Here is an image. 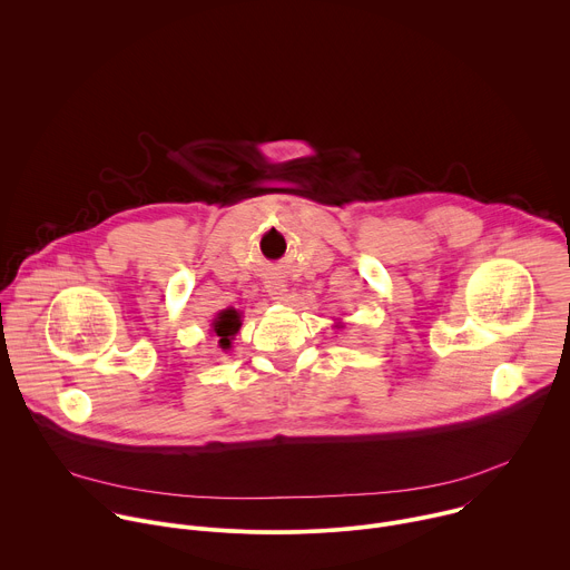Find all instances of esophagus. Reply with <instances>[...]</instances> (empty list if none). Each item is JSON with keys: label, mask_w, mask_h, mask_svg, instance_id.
<instances>
[{"label": "esophagus", "mask_w": 570, "mask_h": 570, "mask_svg": "<svg viewBox=\"0 0 570 570\" xmlns=\"http://www.w3.org/2000/svg\"><path fill=\"white\" fill-rule=\"evenodd\" d=\"M267 292L272 294V298L274 301H287V285L283 283V281H269V285H267Z\"/></svg>", "instance_id": "obj_1"}]
</instances>
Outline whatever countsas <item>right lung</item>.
Masks as SVG:
<instances>
[{"instance_id":"1","label":"right lung","mask_w":570,"mask_h":570,"mask_svg":"<svg viewBox=\"0 0 570 570\" xmlns=\"http://www.w3.org/2000/svg\"><path fill=\"white\" fill-rule=\"evenodd\" d=\"M240 327V314L236 309H225L216 316L214 321V332L218 336V345L223 350H229L232 347V336L238 332Z\"/></svg>"}]
</instances>
